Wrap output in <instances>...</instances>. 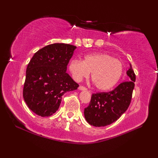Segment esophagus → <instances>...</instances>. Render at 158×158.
Returning a JSON list of instances; mask_svg holds the SVG:
<instances>
[{
    "mask_svg": "<svg viewBox=\"0 0 158 158\" xmlns=\"http://www.w3.org/2000/svg\"><path fill=\"white\" fill-rule=\"evenodd\" d=\"M79 89L80 90H87V89L84 86H83V85H80V86L79 87Z\"/></svg>",
    "mask_w": 158,
    "mask_h": 158,
    "instance_id": "esophagus-1",
    "label": "esophagus"
}]
</instances>
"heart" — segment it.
I'll use <instances>...</instances> for the list:
<instances>
[{"label": "heart", "instance_id": "obj_1", "mask_svg": "<svg viewBox=\"0 0 158 158\" xmlns=\"http://www.w3.org/2000/svg\"><path fill=\"white\" fill-rule=\"evenodd\" d=\"M69 69L77 81L87 78L91 73V81L100 90L113 88L123 73L121 60L106 53H91L85 56L82 61L73 60Z\"/></svg>", "mask_w": 158, "mask_h": 158}]
</instances>
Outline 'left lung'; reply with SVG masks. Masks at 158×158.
Instances as JSON below:
<instances>
[{
	"mask_svg": "<svg viewBox=\"0 0 158 158\" xmlns=\"http://www.w3.org/2000/svg\"><path fill=\"white\" fill-rule=\"evenodd\" d=\"M129 81L120 84L109 92L93 93L89 105L84 109V116L90 125L104 127L116 121L130 106L136 80L131 64L127 71Z\"/></svg>",
	"mask_w": 158,
	"mask_h": 158,
	"instance_id": "8db88e82",
	"label": "left lung"
}]
</instances>
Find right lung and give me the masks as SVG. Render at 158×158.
<instances>
[{
    "instance_id": "add662e5",
    "label": "right lung",
    "mask_w": 158,
    "mask_h": 158,
    "mask_svg": "<svg viewBox=\"0 0 158 158\" xmlns=\"http://www.w3.org/2000/svg\"><path fill=\"white\" fill-rule=\"evenodd\" d=\"M75 46L49 44L35 53L26 68L23 96L31 110L42 117L50 116L60 105L66 92L79 84L66 73Z\"/></svg>"
}]
</instances>
